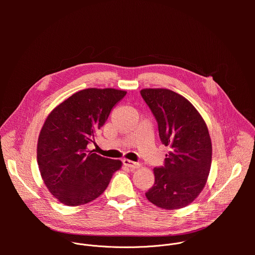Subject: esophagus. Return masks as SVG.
<instances>
[{
    "instance_id": "1",
    "label": "esophagus",
    "mask_w": 255,
    "mask_h": 255,
    "mask_svg": "<svg viewBox=\"0 0 255 255\" xmlns=\"http://www.w3.org/2000/svg\"><path fill=\"white\" fill-rule=\"evenodd\" d=\"M123 164L128 166L131 169H136V168H139L141 166V164L139 162H134V161H131L129 159H123Z\"/></svg>"
}]
</instances>
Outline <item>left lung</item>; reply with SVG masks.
I'll list each match as a JSON object with an SVG mask.
<instances>
[{
  "label": "left lung",
  "mask_w": 255,
  "mask_h": 255,
  "mask_svg": "<svg viewBox=\"0 0 255 255\" xmlns=\"http://www.w3.org/2000/svg\"><path fill=\"white\" fill-rule=\"evenodd\" d=\"M140 94L156 119L162 144L171 149L163 166L154 167V185L145 196L165 210L184 208L200 195L210 172L207 125L186 98L170 90L144 89Z\"/></svg>",
  "instance_id": "8db88e82"
}]
</instances>
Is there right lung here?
<instances>
[{"label":"right lung","instance_id":"right-lung-1","mask_svg":"<svg viewBox=\"0 0 255 255\" xmlns=\"http://www.w3.org/2000/svg\"><path fill=\"white\" fill-rule=\"evenodd\" d=\"M126 95L115 89H86L54 108L37 143V162L44 184L62 204L92 202L107 189L122 162L88 148L113 107Z\"/></svg>","mask_w":255,"mask_h":255}]
</instances>
